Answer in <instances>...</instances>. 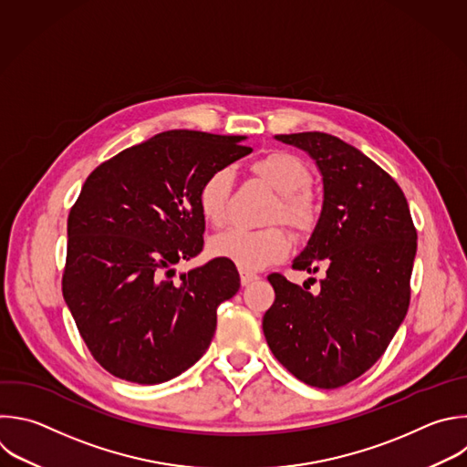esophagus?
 Instances as JSON below:
<instances>
[{"mask_svg": "<svg viewBox=\"0 0 467 467\" xmlns=\"http://www.w3.org/2000/svg\"><path fill=\"white\" fill-rule=\"evenodd\" d=\"M258 278H260V276H258L256 273H251V271H245V269L240 271V280H242L244 285H247V284H251V282H256Z\"/></svg>", "mask_w": 467, "mask_h": 467, "instance_id": "esophagus-1", "label": "esophagus"}]
</instances>
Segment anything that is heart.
Wrapping results in <instances>:
<instances>
[{
    "label": "heart",
    "mask_w": 467,
    "mask_h": 467,
    "mask_svg": "<svg viewBox=\"0 0 467 467\" xmlns=\"http://www.w3.org/2000/svg\"><path fill=\"white\" fill-rule=\"evenodd\" d=\"M251 171L278 194L269 220H280L296 231H309L314 227L317 207L312 194L307 192L312 172L298 155L276 150L254 160ZM231 183V172L218 169L213 171L198 189L200 213L214 227L225 222ZM291 242L278 227L262 231L229 229L211 240L213 256L231 260L245 271H258L278 262L287 256Z\"/></svg>",
    "instance_id": "heart-1"
}]
</instances>
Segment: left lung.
I'll list each match as a JSON object with an SVG mask.
<instances>
[{
    "instance_id": "8db88e82",
    "label": "left lung",
    "mask_w": 467,
    "mask_h": 467,
    "mask_svg": "<svg viewBox=\"0 0 467 467\" xmlns=\"http://www.w3.org/2000/svg\"><path fill=\"white\" fill-rule=\"evenodd\" d=\"M275 139L304 150L323 176L321 216L293 269L325 278L312 293L269 275L264 336L296 379L337 389L383 356L407 316L416 229L403 191L356 146L323 131Z\"/></svg>"
}]
</instances>
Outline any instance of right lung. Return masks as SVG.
<instances>
[{"mask_svg":"<svg viewBox=\"0 0 467 467\" xmlns=\"http://www.w3.org/2000/svg\"><path fill=\"white\" fill-rule=\"evenodd\" d=\"M244 135L171 130L122 150L86 180L67 218L62 293L97 363L165 383L209 348L216 309L240 289L231 260L176 275L203 249L202 182L251 153Z\"/></svg>","mask_w":467,"mask_h":467,"instance_id":"obj_1","label":"right lung"}]
</instances>
